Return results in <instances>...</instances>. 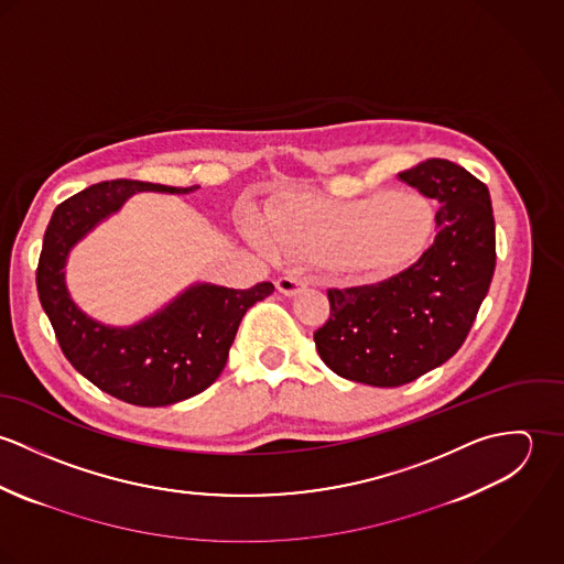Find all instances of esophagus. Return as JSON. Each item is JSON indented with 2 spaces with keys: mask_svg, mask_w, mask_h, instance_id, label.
Listing matches in <instances>:
<instances>
[{
  "mask_svg": "<svg viewBox=\"0 0 564 564\" xmlns=\"http://www.w3.org/2000/svg\"><path fill=\"white\" fill-rule=\"evenodd\" d=\"M275 286H278V291H280L282 295L293 297V295H297L300 291H304V289L308 286V282H306V278H302V275H284V278H280V280L275 282Z\"/></svg>",
  "mask_w": 564,
  "mask_h": 564,
  "instance_id": "esophagus-1",
  "label": "esophagus"
}]
</instances>
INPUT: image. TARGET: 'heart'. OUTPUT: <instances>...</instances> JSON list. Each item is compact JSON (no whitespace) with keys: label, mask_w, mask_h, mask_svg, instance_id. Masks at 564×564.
I'll return each mask as SVG.
<instances>
[{"label":"heart","mask_w":564,"mask_h":564,"mask_svg":"<svg viewBox=\"0 0 564 564\" xmlns=\"http://www.w3.org/2000/svg\"><path fill=\"white\" fill-rule=\"evenodd\" d=\"M269 230L291 256L393 273L427 247L434 213L414 195L376 193L356 202L297 197L273 213Z\"/></svg>","instance_id":"b5f03b06"}]
</instances>
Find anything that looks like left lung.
Instances as JSON below:
<instances>
[{"label":"left lung","instance_id":"8db88e82","mask_svg":"<svg viewBox=\"0 0 564 564\" xmlns=\"http://www.w3.org/2000/svg\"><path fill=\"white\" fill-rule=\"evenodd\" d=\"M400 180L438 202L436 239L389 280L329 289V317L315 332L317 351L336 376L371 387H402L449 360L495 271L492 206L478 177L430 159Z\"/></svg>","mask_w":564,"mask_h":564}]
</instances>
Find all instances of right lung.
Masks as SVG:
<instances>
[{"label": "right lung", "mask_w": 564, "mask_h": 564, "mask_svg": "<svg viewBox=\"0 0 564 564\" xmlns=\"http://www.w3.org/2000/svg\"><path fill=\"white\" fill-rule=\"evenodd\" d=\"M199 186L139 180L99 182L63 202L45 230L36 269L39 300L67 360L104 393L134 405H171L206 391L224 371L242 315L273 293L271 282L247 291L197 282L143 322L115 327L82 313L69 295V251L132 195H186Z\"/></svg>", "instance_id": "right-lung-1"}]
</instances>
